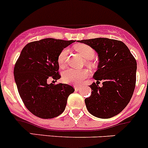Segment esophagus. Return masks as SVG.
I'll return each mask as SVG.
<instances>
[{"label": "esophagus", "instance_id": "1", "mask_svg": "<svg viewBox=\"0 0 148 148\" xmlns=\"http://www.w3.org/2000/svg\"><path fill=\"white\" fill-rule=\"evenodd\" d=\"M81 88V86H75V91H78V90H79Z\"/></svg>", "mask_w": 148, "mask_h": 148}]
</instances>
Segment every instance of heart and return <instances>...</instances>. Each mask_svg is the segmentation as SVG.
Here are the masks:
<instances>
[{"label": "heart", "mask_w": 148, "mask_h": 148, "mask_svg": "<svg viewBox=\"0 0 148 148\" xmlns=\"http://www.w3.org/2000/svg\"><path fill=\"white\" fill-rule=\"evenodd\" d=\"M75 50L79 53L80 55L87 60L88 65H92L90 60H93L95 57V51L91 46L86 44H78L75 46ZM68 54V49H64L61 51L57 57V62L60 67H63L65 63L66 57ZM88 75V71L86 69L81 70H76L74 69H67L62 73V80L64 83L67 84H80L84 78Z\"/></svg>", "instance_id": "obj_1"}]
</instances>
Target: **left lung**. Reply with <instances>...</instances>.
<instances>
[{
    "instance_id": "8db88e82",
    "label": "left lung",
    "mask_w": 148,
    "mask_h": 148,
    "mask_svg": "<svg viewBox=\"0 0 148 148\" xmlns=\"http://www.w3.org/2000/svg\"><path fill=\"white\" fill-rule=\"evenodd\" d=\"M97 53L99 64L93 78L102 81L99 87L90 85L91 94L85 99L88 112L99 119H110L120 113L129 104L136 84V62L122 41L106 38L78 40Z\"/></svg>"
}]
</instances>
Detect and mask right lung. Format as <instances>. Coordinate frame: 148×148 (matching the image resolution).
I'll return each mask as SVG.
<instances>
[{
  "label": "right lung",
  "mask_w": 148,
  "mask_h": 148,
  "mask_svg": "<svg viewBox=\"0 0 148 148\" xmlns=\"http://www.w3.org/2000/svg\"><path fill=\"white\" fill-rule=\"evenodd\" d=\"M75 40L44 38L27 43L21 51L14 69L15 83L26 108L41 119H53L62 113L73 86L50 84L58 80L57 57L61 51Z\"/></svg>",
  "instance_id": "1"
}]
</instances>
